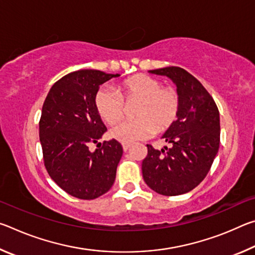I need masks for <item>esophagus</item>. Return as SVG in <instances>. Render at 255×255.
<instances>
[{
    "label": "esophagus",
    "instance_id": "esophagus-1",
    "mask_svg": "<svg viewBox=\"0 0 255 255\" xmlns=\"http://www.w3.org/2000/svg\"><path fill=\"white\" fill-rule=\"evenodd\" d=\"M130 144H126V143H123V149L125 150V152H127V150L130 148Z\"/></svg>",
    "mask_w": 255,
    "mask_h": 255
}]
</instances>
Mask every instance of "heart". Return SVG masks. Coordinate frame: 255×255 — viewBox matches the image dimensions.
Listing matches in <instances>:
<instances>
[{"instance_id": "heart-1", "label": "heart", "mask_w": 255, "mask_h": 255, "mask_svg": "<svg viewBox=\"0 0 255 255\" xmlns=\"http://www.w3.org/2000/svg\"><path fill=\"white\" fill-rule=\"evenodd\" d=\"M130 100H138L132 111L135 119L119 123L110 130V136L122 143H135L156 131L166 130L178 117V92L172 88H163L155 77L144 74L125 80L116 91L109 88L100 89L94 103L103 122L114 125L123 116V101Z\"/></svg>"}]
</instances>
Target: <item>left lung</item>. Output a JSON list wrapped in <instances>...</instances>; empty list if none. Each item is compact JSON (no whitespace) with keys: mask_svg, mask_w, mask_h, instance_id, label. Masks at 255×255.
Returning <instances> with one entry per match:
<instances>
[{"mask_svg":"<svg viewBox=\"0 0 255 255\" xmlns=\"http://www.w3.org/2000/svg\"><path fill=\"white\" fill-rule=\"evenodd\" d=\"M148 73L173 82L180 108L176 120L162 136L172 147L158 150L147 145V156L141 163L143 178L159 195H183L206 178L217 155L219 111L208 91L183 68L167 66Z\"/></svg>","mask_w":255,"mask_h":255,"instance_id":"8db88e82","label":"left lung"}]
</instances>
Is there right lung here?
Returning <instances> with one entry per match:
<instances>
[{
    "label": "right lung",
    "instance_id": "obj_1",
    "mask_svg": "<svg viewBox=\"0 0 255 255\" xmlns=\"http://www.w3.org/2000/svg\"><path fill=\"white\" fill-rule=\"evenodd\" d=\"M80 70L51 86L41 110L39 137L47 172L68 195L91 200L108 192L116 179L123 146L116 139L89 149L107 131L96 109L100 85L118 77Z\"/></svg>",
    "mask_w": 255,
    "mask_h": 255
}]
</instances>
